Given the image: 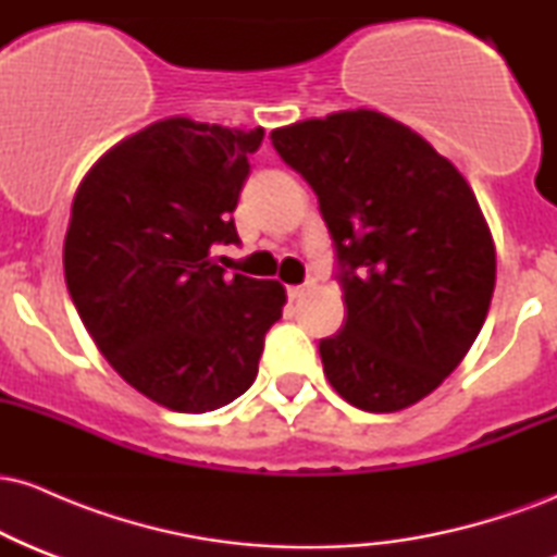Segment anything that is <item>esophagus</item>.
Segmentation results:
<instances>
[{"mask_svg": "<svg viewBox=\"0 0 557 557\" xmlns=\"http://www.w3.org/2000/svg\"><path fill=\"white\" fill-rule=\"evenodd\" d=\"M311 287H314V280H306V283H300V285H290L287 287V296L300 298L306 290H311Z\"/></svg>", "mask_w": 557, "mask_h": 557, "instance_id": "obj_1", "label": "esophagus"}]
</instances>
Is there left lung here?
Listing matches in <instances>:
<instances>
[{
  "label": "left lung",
  "instance_id": "left-lung-1",
  "mask_svg": "<svg viewBox=\"0 0 557 557\" xmlns=\"http://www.w3.org/2000/svg\"><path fill=\"white\" fill-rule=\"evenodd\" d=\"M330 230L345 309L319 341L337 395L393 413L469 354L495 290V246L474 190L419 133L372 112L272 131Z\"/></svg>",
  "mask_w": 557,
  "mask_h": 557
}]
</instances>
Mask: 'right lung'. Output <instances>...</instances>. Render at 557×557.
<instances>
[{"label":"right lung","mask_w":557,"mask_h":557,"mask_svg":"<svg viewBox=\"0 0 557 557\" xmlns=\"http://www.w3.org/2000/svg\"><path fill=\"white\" fill-rule=\"evenodd\" d=\"M264 131L170 117L120 140L83 177L65 235L70 298L112 369L181 413L253 385L285 287L225 274L233 212Z\"/></svg>","instance_id":"right-lung-1"}]
</instances>
